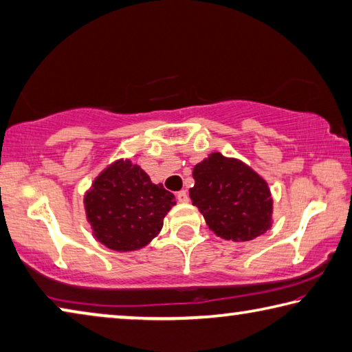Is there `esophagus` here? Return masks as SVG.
<instances>
[{
    "instance_id": "34e87169",
    "label": "esophagus",
    "mask_w": 352,
    "mask_h": 352,
    "mask_svg": "<svg viewBox=\"0 0 352 352\" xmlns=\"http://www.w3.org/2000/svg\"><path fill=\"white\" fill-rule=\"evenodd\" d=\"M176 198H177V201H179V203H188L187 190H181V192H177Z\"/></svg>"
}]
</instances>
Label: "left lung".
<instances>
[{
	"label": "left lung",
	"instance_id": "8db88e82",
	"mask_svg": "<svg viewBox=\"0 0 352 352\" xmlns=\"http://www.w3.org/2000/svg\"><path fill=\"white\" fill-rule=\"evenodd\" d=\"M193 179L190 199L218 237L248 241L272 228L268 184L241 160L212 153L195 165Z\"/></svg>",
	"mask_w": 352,
	"mask_h": 352
}]
</instances>
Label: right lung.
I'll list each match as a JSON object with an SVG mask.
<instances>
[{
  "label": "right lung",
  "mask_w": 352,
  "mask_h": 352,
  "mask_svg": "<svg viewBox=\"0 0 352 352\" xmlns=\"http://www.w3.org/2000/svg\"><path fill=\"white\" fill-rule=\"evenodd\" d=\"M175 195L129 159L102 170L84 195L87 221L95 239L113 251H137L157 237Z\"/></svg>",
  "instance_id": "add662e5"
}]
</instances>
